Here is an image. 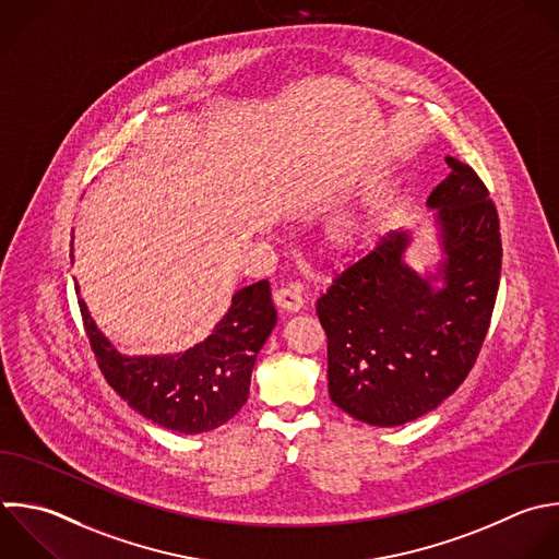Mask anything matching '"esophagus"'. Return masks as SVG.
<instances>
[{
    "label": "esophagus",
    "instance_id": "34e87169",
    "mask_svg": "<svg viewBox=\"0 0 559 559\" xmlns=\"http://www.w3.org/2000/svg\"><path fill=\"white\" fill-rule=\"evenodd\" d=\"M273 301L280 310L286 312H299L304 308V297L290 288H280L273 293Z\"/></svg>",
    "mask_w": 559,
    "mask_h": 559
}]
</instances>
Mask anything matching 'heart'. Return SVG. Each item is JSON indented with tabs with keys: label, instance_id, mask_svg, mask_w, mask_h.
<instances>
[{
	"label": "heart",
	"instance_id": "b5f03b06",
	"mask_svg": "<svg viewBox=\"0 0 559 559\" xmlns=\"http://www.w3.org/2000/svg\"><path fill=\"white\" fill-rule=\"evenodd\" d=\"M378 201L349 207L332 218L323 231V253L334 264H349L360 258L373 238Z\"/></svg>",
	"mask_w": 559,
	"mask_h": 559
}]
</instances>
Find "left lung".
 Instances as JSON below:
<instances>
[{"mask_svg": "<svg viewBox=\"0 0 559 559\" xmlns=\"http://www.w3.org/2000/svg\"><path fill=\"white\" fill-rule=\"evenodd\" d=\"M430 192L441 260L417 273L413 236L391 231L317 301L328 334L332 402L371 426H402L437 408L469 373L500 280V225L489 192L463 162Z\"/></svg>", "mask_w": 559, "mask_h": 559, "instance_id": "1", "label": "left lung"}]
</instances>
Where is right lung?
<instances>
[{
    "label": "right lung",
    "mask_w": 559,
    "mask_h": 559,
    "mask_svg": "<svg viewBox=\"0 0 559 559\" xmlns=\"http://www.w3.org/2000/svg\"><path fill=\"white\" fill-rule=\"evenodd\" d=\"M76 293L81 295L79 284ZM79 304L107 382L140 415L183 435L214 430L242 408L258 352L277 323L271 284L262 280L240 288L214 332L194 347L179 354L124 356L98 330L87 304Z\"/></svg>",
    "instance_id": "1"
}]
</instances>
